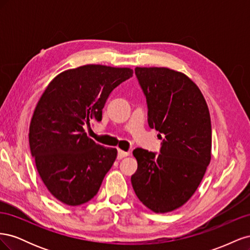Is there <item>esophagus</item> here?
Here are the masks:
<instances>
[{
	"label": "esophagus",
	"mask_w": 250,
	"mask_h": 250,
	"mask_svg": "<svg viewBox=\"0 0 250 250\" xmlns=\"http://www.w3.org/2000/svg\"><path fill=\"white\" fill-rule=\"evenodd\" d=\"M128 155H130L129 151H124V150H121V149L118 150V158H119V160H122V158H124Z\"/></svg>",
	"instance_id": "obj_1"
}]
</instances>
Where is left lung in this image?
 Masks as SVG:
<instances>
[{"label": "left lung", "instance_id": "obj_1", "mask_svg": "<svg viewBox=\"0 0 250 250\" xmlns=\"http://www.w3.org/2000/svg\"><path fill=\"white\" fill-rule=\"evenodd\" d=\"M148 105V124L164 135L161 154L138 148L132 188L157 214L169 213L197 190L211 158V125L206 99L186 74L168 67H135ZM162 139V136L158 134Z\"/></svg>", "mask_w": 250, "mask_h": 250}]
</instances>
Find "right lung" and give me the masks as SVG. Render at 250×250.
Instances as JSON below:
<instances>
[{"mask_svg": "<svg viewBox=\"0 0 250 250\" xmlns=\"http://www.w3.org/2000/svg\"><path fill=\"white\" fill-rule=\"evenodd\" d=\"M130 67L85 64L53 79L36 104L29 144L37 172L48 191L67 206L94 198L118 151L97 144L84 130L102 120L112 89L130 78Z\"/></svg>", "mask_w": 250, "mask_h": 250, "instance_id": "1", "label": "right lung"}]
</instances>
